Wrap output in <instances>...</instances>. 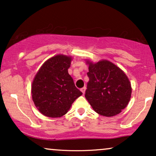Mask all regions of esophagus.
I'll use <instances>...</instances> for the list:
<instances>
[{
  "mask_svg": "<svg viewBox=\"0 0 156 156\" xmlns=\"http://www.w3.org/2000/svg\"><path fill=\"white\" fill-rule=\"evenodd\" d=\"M80 91H81V92L83 93V94H84V93H85V91H86V87H83V88L80 89Z\"/></svg>",
  "mask_w": 156,
  "mask_h": 156,
  "instance_id": "34e87169",
  "label": "esophagus"
}]
</instances>
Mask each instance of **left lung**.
Returning a JSON list of instances; mask_svg holds the SVG:
<instances>
[{"instance_id":"8db88e82","label":"left lung","mask_w":156,"mask_h":156,"mask_svg":"<svg viewBox=\"0 0 156 156\" xmlns=\"http://www.w3.org/2000/svg\"><path fill=\"white\" fill-rule=\"evenodd\" d=\"M89 65V82L85 98L93 110L104 117H114L128 105L131 97V84L128 76L116 64L108 60Z\"/></svg>"}]
</instances>
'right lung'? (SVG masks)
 Instances as JSON below:
<instances>
[{
	"label": "right lung",
	"mask_w": 156,
	"mask_h": 156,
	"mask_svg": "<svg viewBox=\"0 0 156 156\" xmlns=\"http://www.w3.org/2000/svg\"><path fill=\"white\" fill-rule=\"evenodd\" d=\"M72 60L69 55H55L44 62L36 74L31 85L32 100L44 116L62 117L82 95L68 73Z\"/></svg>",
	"instance_id": "add662e5"
}]
</instances>
